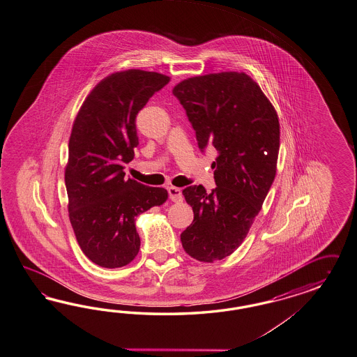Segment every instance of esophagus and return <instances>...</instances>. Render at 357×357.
Listing matches in <instances>:
<instances>
[{"mask_svg": "<svg viewBox=\"0 0 357 357\" xmlns=\"http://www.w3.org/2000/svg\"><path fill=\"white\" fill-rule=\"evenodd\" d=\"M167 191H169V196H170V199H172V202H174V203L183 202V195H182V190L181 188L169 187Z\"/></svg>", "mask_w": 357, "mask_h": 357, "instance_id": "34e87169", "label": "esophagus"}]
</instances>
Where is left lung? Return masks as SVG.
Here are the masks:
<instances>
[{
  "label": "left lung",
  "mask_w": 357,
  "mask_h": 357,
  "mask_svg": "<svg viewBox=\"0 0 357 357\" xmlns=\"http://www.w3.org/2000/svg\"><path fill=\"white\" fill-rule=\"evenodd\" d=\"M196 132L199 148L217 152V187L183 190L193 221L182 234L184 251L214 262L236 251L251 229L277 173L280 121L260 86L244 73L188 77L173 89Z\"/></svg>",
  "instance_id": "8db88e82"
}]
</instances>
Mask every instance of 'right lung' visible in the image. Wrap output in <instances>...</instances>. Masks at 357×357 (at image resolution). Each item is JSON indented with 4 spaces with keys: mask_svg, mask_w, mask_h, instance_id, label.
<instances>
[{
    "mask_svg": "<svg viewBox=\"0 0 357 357\" xmlns=\"http://www.w3.org/2000/svg\"><path fill=\"white\" fill-rule=\"evenodd\" d=\"M170 77L126 70L102 79L74 121L65 170L68 217L79 247L98 266L114 269L140 248L135 218L167 200V191L127 178L139 144L135 119Z\"/></svg>",
    "mask_w": 357,
    "mask_h": 357,
    "instance_id": "1",
    "label": "right lung"
}]
</instances>
